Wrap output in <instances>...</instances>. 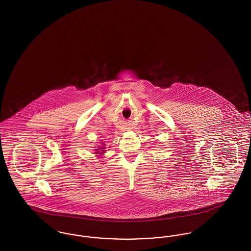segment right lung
I'll return each mask as SVG.
<instances>
[{
	"instance_id": "right-lung-1",
	"label": "right lung",
	"mask_w": 251,
	"mask_h": 251,
	"mask_svg": "<svg viewBox=\"0 0 251 251\" xmlns=\"http://www.w3.org/2000/svg\"><path fill=\"white\" fill-rule=\"evenodd\" d=\"M97 148V147H96ZM95 151L96 155L102 156L103 153L105 152V144L101 143V146L98 147V149L94 150Z\"/></svg>"
}]
</instances>
